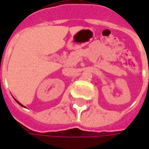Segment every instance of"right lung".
I'll list each match as a JSON object with an SVG mask.
<instances>
[{
	"instance_id": "obj_1",
	"label": "right lung",
	"mask_w": 149,
	"mask_h": 149,
	"mask_svg": "<svg viewBox=\"0 0 149 149\" xmlns=\"http://www.w3.org/2000/svg\"><path fill=\"white\" fill-rule=\"evenodd\" d=\"M15 101H16V102H17V103H18V104H20V106H22V107H25V106L23 105V104H20V102H18V101H17V100H15Z\"/></svg>"
}]
</instances>
